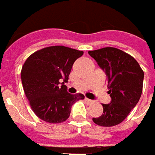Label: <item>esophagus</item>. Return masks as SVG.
<instances>
[{
    "label": "esophagus",
    "mask_w": 155,
    "mask_h": 155,
    "mask_svg": "<svg viewBox=\"0 0 155 155\" xmlns=\"http://www.w3.org/2000/svg\"><path fill=\"white\" fill-rule=\"evenodd\" d=\"M84 101H86V103H87V104H91V103H92V102H93L91 100H90V99H87V98H85V99H84Z\"/></svg>",
    "instance_id": "34e87169"
}]
</instances>
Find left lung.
Masks as SVG:
<instances>
[{
  "label": "left lung",
  "mask_w": 155,
  "mask_h": 155,
  "mask_svg": "<svg viewBox=\"0 0 155 155\" xmlns=\"http://www.w3.org/2000/svg\"><path fill=\"white\" fill-rule=\"evenodd\" d=\"M88 53L105 72L111 98L110 103L102 104V115L92 120L101 127L118 125L139 101L143 72L133 56L117 48L104 47Z\"/></svg>",
  "instance_id": "obj_1"
}]
</instances>
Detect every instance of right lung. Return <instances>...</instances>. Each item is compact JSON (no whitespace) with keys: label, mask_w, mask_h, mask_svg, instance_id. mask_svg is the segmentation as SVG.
<instances>
[{"label":"right lung","mask_w":155,"mask_h":155,"mask_svg":"<svg viewBox=\"0 0 155 155\" xmlns=\"http://www.w3.org/2000/svg\"><path fill=\"white\" fill-rule=\"evenodd\" d=\"M82 54V51L54 46L33 53L24 63L23 89L32 110L40 119L53 124L64 122L70 116L72 105L84 99L81 93H68L64 85L74 63Z\"/></svg>","instance_id":"1"}]
</instances>
